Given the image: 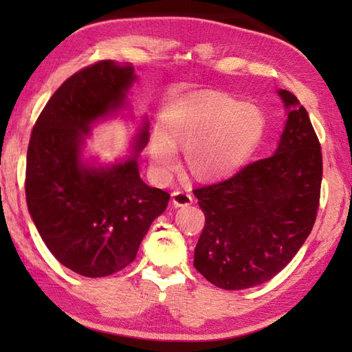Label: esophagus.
<instances>
[{
	"label": "esophagus",
	"instance_id": "1",
	"mask_svg": "<svg viewBox=\"0 0 352 352\" xmlns=\"http://www.w3.org/2000/svg\"><path fill=\"white\" fill-rule=\"evenodd\" d=\"M172 201L177 207H183V206H189L192 203V195L188 192L183 190H175L172 192Z\"/></svg>",
	"mask_w": 352,
	"mask_h": 352
}]
</instances>
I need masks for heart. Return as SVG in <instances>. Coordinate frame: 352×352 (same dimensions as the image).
I'll use <instances>...</instances> for the list:
<instances>
[{
  "mask_svg": "<svg viewBox=\"0 0 352 352\" xmlns=\"http://www.w3.org/2000/svg\"><path fill=\"white\" fill-rule=\"evenodd\" d=\"M267 129L263 110L222 92H201L168 107L163 133L149 142V155L160 170L177 168L175 146L198 180L233 174L257 151Z\"/></svg>",
  "mask_w": 352,
  "mask_h": 352,
  "instance_id": "1",
  "label": "heart"
}]
</instances>
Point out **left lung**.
<instances>
[{
    "instance_id": "left-lung-1",
    "label": "left lung",
    "mask_w": 352,
    "mask_h": 352,
    "mask_svg": "<svg viewBox=\"0 0 352 352\" xmlns=\"http://www.w3.org/2000/svg\"><path fill=\"white\" fill-rule=\"evenodd\" d=\"M278 94L290 111L275 154L193 189L206 216L193 266L216 287L242 290L274 278L315 226L320 144L296 96L284 89Z\"/></svg>"
}]
</instances>
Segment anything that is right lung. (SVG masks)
Masks as SVG:
<instances>
[{
	"instance_id": "add662e5",
	"label": "right lung",
	"mask_w": 352,
	"mask_h": 352,
	"mask_svg": "<svg viewBox=\"0 0 352 352\" xmlns=\"http://www.w3.org/2000/svg\"><path fill=\"white\" fill-rule=\"evenodd\" d=\"M133 72L131 66L100 60L74 74L41 111L28 144V212L52 256L89 278L129 266L170 197L142 182L136 157L107 169L85 168L80 159L81 134L121 107ZM146 142L144 126L138 153Z\"/></svg>"
}]
</instances>
